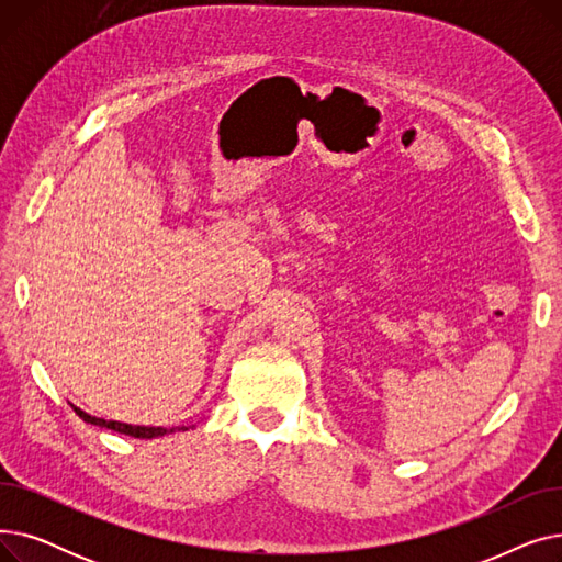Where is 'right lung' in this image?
Wrapping results in <instances>:
<instances>
[{
  "label": "right lung",
  "instance_id": "1",
  "mask_svg": "<svg viewBox=\"0 0 562 562\" xmlns=\"http://www.w3.org/2000/svg\"><path fill=\"white\" fill-rule=\"evenodd\" d=\"M72 409L77 412L79 419H83L86 424L102 426V428H111V430H115V432H123V435L138 437V439H153V437H161V435H166V432L187 430L184 426H177V428H170V430H166V428H155V426H130V424H121V422H106V419L91 417V415H86V412H83V409H79V407H72Z\"/></svg>",
  "mask_w": 562,
  "mask_h": 562
}]
</instances>
